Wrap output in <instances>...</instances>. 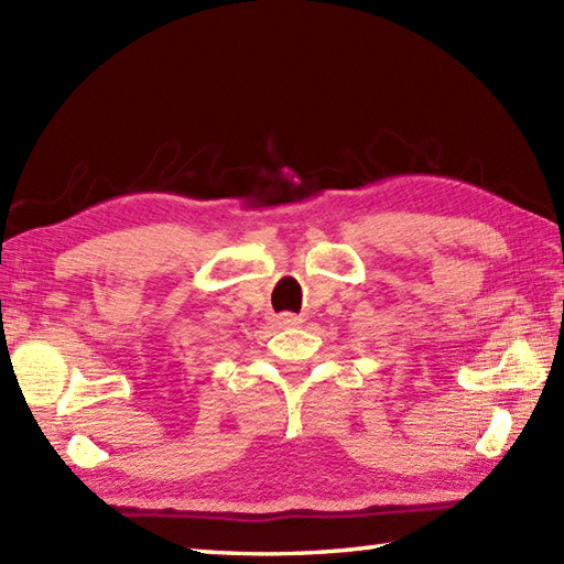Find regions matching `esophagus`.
Instances as JSON below:
<instances>
[{
	"instance_id": "obj_1",
	"label": "esophagus",
	"mask_w": 564,
	"mask_h": 564,
	"mask_svg": "<svg viewBox=\"0 0 564 564\" xmlns=\"http://www.w3.org/2000/svg\"><path fill=\"white\" fill-rule=\"evenodd\" d=\"M275 325H279V327H295V325H301V317L285 313L281 317H275Z\"/></svg>"
}]
</instances>
